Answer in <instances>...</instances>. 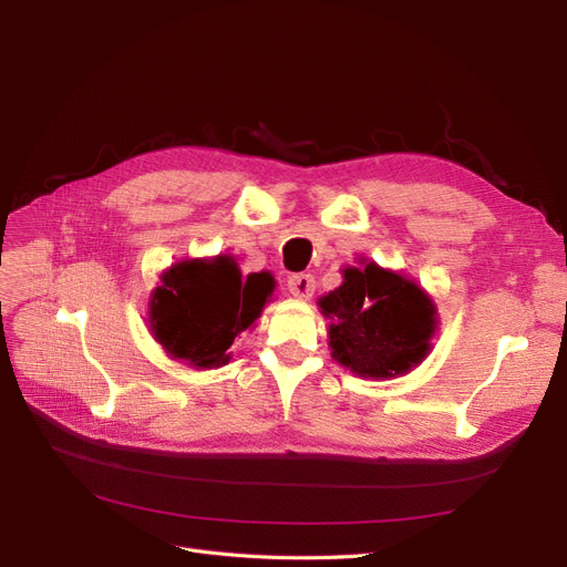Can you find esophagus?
Here are the masks:
<instances>
[{
	"instance_id": "esophagus-1",
	"label": "esophagus",
	"mask_w": 567,
	"mask_h": 567,
	"mask_svg": "<svg viewBox=\"0 0 567 567\" xmlns=\"http://www.w3.org/2000/svg\"><path fill=\"white\" fill-rule=\"evenodd\" d=\"M315 286H317V284H315L312 274H293V277L288 279V290H290V293H293L296 298H300V300L312 298Z\"/></svg>"
}]
</instances>
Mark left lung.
Wrapping results in <instances>:
<instances>
[{"label": "left lung", "mask_w": 567, "mask_h": 567, "mask_svg": "<svg viewBox=\"0 0 567 567\" xmlns=\"http://www.w3.org/2000/svg\"><path fill=\"white\" fill-rule=\"evenodd\" d=\"M331 319L329 346L362 379H394L419 367L437 329L435 302L414 281L375 262L342 269V284L319 298Z\"/></svg>", "instance_id": "8db88e82"}]
</instances>
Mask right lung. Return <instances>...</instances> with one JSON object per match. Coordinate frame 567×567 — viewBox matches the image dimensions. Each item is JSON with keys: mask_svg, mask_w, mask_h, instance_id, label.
Returning <instances> with one entry per match:
<instances>
[{"mask_svg": "<svg viewBox=\"0 0 567 567\" xmlns=\"http://www.w3.org/2000/svg\"><path fill=\"white\" fill-rule=\"evenodd\" d=\"M269 271L244 279L234 257L184 260L169 267L151 293V333L165 352L196 369L227 364L238 333L255 323L274 293Z\"/></svg>", "mask_w": 567, "mask_h": 567, "instance_id": "1", "label": "right lung"}]
</instances>
